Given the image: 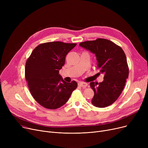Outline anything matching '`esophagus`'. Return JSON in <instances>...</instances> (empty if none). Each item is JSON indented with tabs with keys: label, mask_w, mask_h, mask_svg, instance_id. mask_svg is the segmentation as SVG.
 <instances>
[{
	"label": "esophagus",
	"mask_w": 148,
	"mask_h": 148,
	"mask_svg": "<svg viewBox=\"0 0 148 148\" xmlns=\"http://www.w3.org/2000/svg\"><path fill=\"white\" fill-rule=\"evenodd\" d=\"M79 86H80L82 88H85L86 87H87L88 83H84V82H80V83H79Z\"/></svg>",
	"instance_id": "34e87169"
}]
</instances>
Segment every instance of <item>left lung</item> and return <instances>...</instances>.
I'll return each mask as SVG.
<instances>
[{
	"mask_svg": "<svg viewBox=\"0 0 148 148\" xmlns=\"http://www.w3.org/2000/svg\"><path fill=\"white\" fill-rule=\"evenodd\" d=\"M79 45L95 54L97 68L104 74L103 82L90 83L94 91L92 104L99 108L112 104L121 94L128 77L125 53L121 47L104 38L82 42Z\"/></svg>",
	"mask_w": 148,
	"mask_h": 148,
	"instance_id": "1",
	"label": "left lung"
}]
</instances>
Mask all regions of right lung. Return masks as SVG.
<instances>
[{
  "instance_id": "add662e5",
  "label": "right lung",
  "mask_w": 148,
  "mask_h": 148,
  "mask_svg": "<svg viewBox=\"0 0 148 148\" xmlns=\"http://www.w3.org/2000/svg\"><path fill=\"white\" fill-rule=\"evenodd\" d=\"M77 45L60 41L38 45L27 59L25 77L29 89L36 101L44 108L56 109L64 106L77 83L65 82L59 74L68 53Z\"/></svg>"
}]
</instances>
